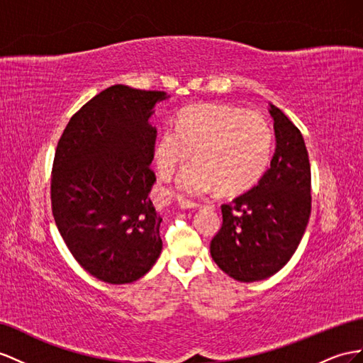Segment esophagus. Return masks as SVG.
<instances>
[{"instance_id":"obj_1","label":"esophagus","mask_w":363,"mask_h":363,"mask_svg":"<svg viewBox=\"0 0 363 363\" xmlns=\"http://www.w3.org/2000/svg\"><path fill=\"white\" fill-rule=\"evenodd\" d=\"M178 202H179V206L182 208H196V207H199V203L196 201H191L189 198H185L184 194H178Z\"/></svg>"}]
</instances>
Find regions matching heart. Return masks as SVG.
I'll return each instance as SVG.
<instances>
[{"label":"heart","mask_w":363,"mask_h":363,"mask_svg":"<svg viewBox=\"0 0 363 363\" xmlns=\"http://www.w3.org/2000/svg\"><path fill=\"white\" fill-rule=\"evenodd\" d=\"M273 130L259 111L231 106H193L165 130L156 145L157 169L170 178L194 150V164L181 174L190 193L219 189L233 194L252 189L270 164Z\"/></svg>","instance_id":"obj_1"}]
</instances>
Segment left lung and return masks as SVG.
<instances>
[{"label": "left lung", "mask_w": 363, "mask_h": 363, "mask_svg": "<svg viewBox=\"0 0 363 363\" xmlns=\"http://www.w3.org/2000/svg\"><path fill=\"white\" fill-rule=\"evenodd\" d=\"M276 148L252 190L222 203V227L210 253L239 282L262 281L290 261L311 213V169L301 130L270 106Z\"/></svg>", "instance_id": "8db88e82"}]
</instances>
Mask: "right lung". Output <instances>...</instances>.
Wrapping results in <instances>:
<instances>
[{
    "label": "right lung",
    "instance_id": "add662e5",
    "mask_svg": "<svg viewBox=\"0 0 363 363\" xmlns=\"http://www.w3.org/2000/svg\"><path fill=\"white\" fill-rule=\"evenodd\" d=\"M164 91L116 84L69 121L52 167V213L77 262L107 284H130L162 250L161 216L148 198L156 128L148 123Z\"/></svg>",
    "mask_w": 363,
    "mask_h": 363
}]
</instances>
